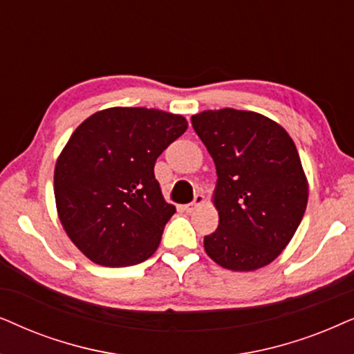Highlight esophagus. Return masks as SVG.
<instances>
[{
	"mask_svg": "<svg viewBox=\"0 0 354 354\" xmlns=\"http://www.w3.org/2000/svg\"><path fill=\"white\" fill-rule=\"evenodd\" d=\"M204 201H205V197H204V196H202V194H196L194 201H192L191 204H187V205L185 207V210L187 212V214H192V212H194V210L197 209V207L204 204Z\"/></svg>",
	"mask_w": 354,
	"mask_h": 354,
	"instance_id": "34e87169",
	"label": "esophagus"
}]
</instances>
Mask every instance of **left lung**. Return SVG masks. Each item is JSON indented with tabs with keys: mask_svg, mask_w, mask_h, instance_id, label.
Here are the masks:
<instances>
[{
	"mask_svg": "<svg viewBox=\"0 0 354 354\" xmlns=\"http://www.w3.org/2000/svg\"><path fill=\"white\" fill-rule=\"evenodd\" d=\"M191 122L218 176V228L204 238L207 256L234 272L268 266L288 246L308 205L293 139L270 118L234 108L197 113Z\"/></svg>",
	"mask_w": 354,
	"mask_h": 354,
	"instance_id": "1",
	"label": "left lung"
}]
</instances>
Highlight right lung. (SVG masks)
Masks as SVG:
<instances>
[{
  "label": "right lung",
  "mask_w": 354,
  "mask_h": 354,
  "mask_svg": "<svg viewBox=\"0 0 354 354\" xmlns=\"http://www.w3.org/2000/svg\"><path fill=\"white\" fill-rule=\"evenodd\" d=\"M187 129L155 108H106L74 131L55 167L56 210L79 251L105 267L144 262L157 251L167 204L153 167Z\"/></svg>",
  "instance_id": "1"
}]
</instances>
